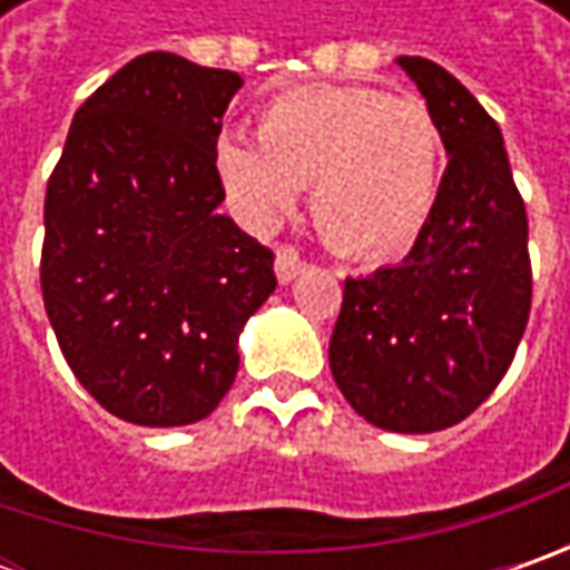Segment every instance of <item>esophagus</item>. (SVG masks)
I'll return each instance as SVG.
<instances>
[{
  "mask_svg": "<svg viewBox=\"0 0 570 570\" xmlns=\"http://www.w3.org/2000/svg\"><path fill=\"white\" fill-rule=\"evenodd\" d=\"M304 273H307V263L292 247H278V253H275V275H278V282L288 285V282H295L297 275Z\"/></svg>",
  "mask_w": 570,
  "mask_h": 570,
  "instance_id": "34e87169",
  "label": "esophagus"
}]
</instances>
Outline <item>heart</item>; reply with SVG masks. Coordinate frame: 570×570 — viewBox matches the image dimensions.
<instances>
[{"label":"heart","instance_id":"1","mask_svg":"<svg viewBox=\"0 0 570 570\" xmlns=\"http://www.w3.org/2000/svg\"><path fill=\"white\" fill-rule=\"evenodd\" d=\"M256 139L228 132L215 148L230 208L253 228H273L311 187V218L336 253L390 259L422 237L444 165L425 100L364 85L288 91L266 104Z\"/></svg>","mask_w":570,"mask_h":570}]
</instances>
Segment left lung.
Instances as JSON below:
<instances>
[{
  "label": "left lung",
  "instance_id": "8db88e82",
  "mask_svg": "<svg viewBox=\"0 0 570 570\" xmlns=\"http://www.w3.org/2000/svg\"><path fill=\"white\" fill-rule=\"evenodd\" d=\"M396 62L431 107L450 161L403 263L345 278L330 367L371 425L428 434L463 422L508 374L533 275L527 208L498 122L438 62Z\"/></svg>",
  "mask_w": 570,
  "mask_h": 570
}]
</instances>
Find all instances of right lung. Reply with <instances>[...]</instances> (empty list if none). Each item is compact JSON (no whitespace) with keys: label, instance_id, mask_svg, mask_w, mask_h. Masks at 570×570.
<instances>
[{"label":"right lung","instance_id":"right-lung-1","mask_svg":"<svg viewBox=\"0 0 570 570\" xmlns=\"http://www.w3.org/2000/svg\"><path fill=\"white\" fill-rule=\"evenodd\" d=\"M244 78L177 53L126 62L76 110L43 203L40 288L78 383L110 415L193 425L237 377L273 250L218 206L222 117Z\"/></svg>","mask_w":570,"mask_h":570}]
</instances>
